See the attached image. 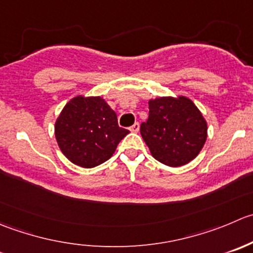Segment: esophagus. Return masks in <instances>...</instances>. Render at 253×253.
<instances>
[{
  "label": "esophagus",
  "instance_id": "34e87169",
  "mask_svg": "<svg viewBox=\"0 0 253 253\" xmlns=\"http://www.w3.org/2000/svg\"><path fill=\"white\" fill-rule=\"evenodd\" d=\"M129 131L134 132V133H136V132H138L139 131V124H138V122H134V124L132 125L131 127H129Z\"/></svg>",
  "mask_w": 253,
  "mask_h": 253
}]
</instances>
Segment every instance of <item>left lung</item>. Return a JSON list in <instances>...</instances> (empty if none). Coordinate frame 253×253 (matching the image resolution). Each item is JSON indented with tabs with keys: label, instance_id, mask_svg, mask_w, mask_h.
Wrapping results in <instances>:
<instances>
[{
	"label": "left lung",
	"instance_id": "1",
	"mask_svg": "<svg viewBox=\"0 0 253 253\" xmlns=\"http://www.w3.org/2000/svg\"><path fill=\"white\" fill-rule=\"evenodd\" d=\"M149 115L141 134L152 156L169 167H181L204 147L208 125L194 102L185 96L157 97L148 101Z\"/></svg>",
	"mask_w": 253,
	"mask_h": 253
}]
</instances>
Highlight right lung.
Returning <instances> with one entry per match:
<instances>
[{
  "instance_id": "add662e5",
  "label": "right lung",
  "mask_w": 253,
  "mask_h": 253,
  "mask_svg": "<svg viewBox=\"0 0 253 253\" xmlns=\"http://www.w3.org/2000/svg\"><path fill=\"white\" fill-rule=\"evenodd\" d=\"M60 151L77 166L94 168L106 162L128 129L117 124V115L100 96H75L55 122Z\"/></svg>"
}]
</instances>
